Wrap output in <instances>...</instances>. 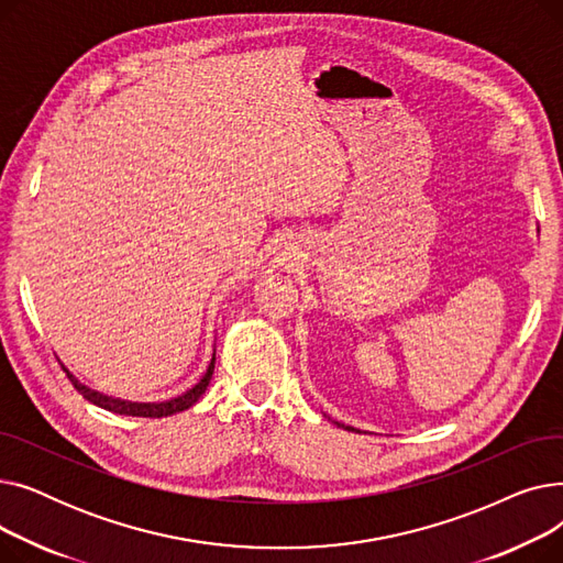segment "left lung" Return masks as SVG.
Listing matches in <instances>:
<instances>
[{"instance_id":"1","label":"left lung","mask_w":563,"mask_h":563,"mask_svg":"<svg viewBox=\"0 0 563 563\" xmlns=\"http://www.w3.org/2000/svg\"><path fill=\"white\" fill-rule=\"evenodd\" d=\"M342 427H344V424H342ZM346 429H351V427H346ZM351 431H353V429H351Z\"/></svg>"}]
</instances>
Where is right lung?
I'll list each match as a JSON object with an SVG mask.
<instances>
[{"label": "right lung", "mask_w": 563, "mask_h": 563, "mask_svg": "<svg viewBox=\"0 0 563 563\" xmlns=\"http://www.w3.org/2000/svg\"><path fill=\"white\" fill-rule=\"evenodd\" d=\"M64 372L68 374L70 383L75 386V390L88 399L91 404L109 410V412H115V416H132V418H166V416H173V412H180V410H187L191 408L200 397L202 393L207 390V386H210V378H212V372H214V356H212V363L210 367H207V372L202 374V378L196 383V386H191L189 390L180 393L177 397H170L168 401H153V404H141V401H125V399H115V397H107L102 393H96L91 388H86L84 383H79L66 367Z\"/></svg>", "instance_id": "right-lung-1"}]
</instances>
